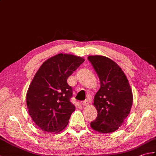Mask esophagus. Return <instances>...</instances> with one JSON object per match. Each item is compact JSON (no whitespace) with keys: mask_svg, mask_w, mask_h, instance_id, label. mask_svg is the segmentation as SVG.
Segmentation results:
<instances>
[{"mask_svg":"<svg viewBox=\"0 0 156 156\" xmlns=\"http://www.w3.org/2000/svg\"><path fill=\"white\" fill-rule=\"evenodd\" d=\"M88 104H89V101H88L87 100H86V101H83V102H82V105H83V106L88 105Z\"/></svg>","mask_w":156,"mask_h":156,"instance_id":"1","label":"esophagus"}]
</instances>
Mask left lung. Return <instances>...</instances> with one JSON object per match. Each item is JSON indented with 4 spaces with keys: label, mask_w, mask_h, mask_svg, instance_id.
Returning <instances> with one entry per match:
<instances>
[{
    "label": "left lung",
    "mask_w": 156,
    "mask_h": 156,
    "mask_svg": "<svg viewBox=\"0 0 156 156\" xmlns=\"http://www.w3.org/2000/svg\"><path fill=\"white\" fill-rule=\"evenodd\" d=\"M87 60L101 81L94 99L98 115L90 126L99 133H113L130 112L133 96L130 84L121 68L110 58L90 55Z\"/></svg>",
    "instance_id": "1"
}]
</instances>
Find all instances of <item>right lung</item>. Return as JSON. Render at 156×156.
I'll use <instances>...</instances> for the list:
<instances>
[{
  "instance_id": "obj_1",
  "label": "right lung",
  "mask_w": 156,
  "mask_h": 156,
  "mask_svg": "<svg viewBox=\"0 0 156 156\" xmlns=\"http://www.w3.org/2000/svg\"><path fill=\"white\" fill-rule=\"evenodd\" d=\"M84 61L81 57L59 54L44 62L35 74L26 103L29 115L42 130L58 133L66 127L75 110L67 79Z\"/></svg>"
}]
</instances>
